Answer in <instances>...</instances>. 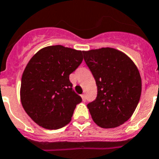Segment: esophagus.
Returning <instances> with one entry per match:
<instances>
[{
  "label": "esophagus",
  "instance_id": "esophagus-1",
  "mask_svg": "<svg viewBox=\"0 0 159 159\" xmlns=\"http://www.w3.org/2000/svg\"><path fill=\"white\" fill-rule=\"evenodd\" d=\"M82 100H83V101H86V95H85V94L82 95Z\"/></svg>",
  "mask_w": 159,
  "mask_h": 159
}]
</instances>
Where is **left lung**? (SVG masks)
<instances>
[{
    "mask_svg": "<svg viewBox=\"0 0 159 159\" xmlns=\"http://www.w3.org/2000/svg\"><path fill=\"white\" fill-rule=\"evenodd\" d=\"M83 54L97 86V97L87 104L93 121L103 128L123 124L140 101L142 85L137 67L124 53L113 48Z\"/></svg>",
    "mask_w": 159,
    "mask_h": 159,
    "instance_id": "obj_1",
    "label": "left lung"
}]
</instances>
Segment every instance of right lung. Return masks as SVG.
Returning <instances> with one entry per match:
<instances>
[{
	"instance_id": "1",
	"label": "right lung",
	"mask_w": 159,
	"mask_h": 159,
	"mask_svg": "<svg viewBox=\"0 0 159 159\" xmlns=\"http://www.w3.org/2000/svg\"><path fill=\"white\" fill-rule=\"evenodd\" d=\"M82 53L59 45L47 46L27 64L20 99L26 113L40 126L56 130L70 122L82 98L73 90L69 75L82 62Z\"/></svg>"
}]
</instances>
